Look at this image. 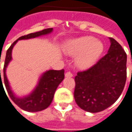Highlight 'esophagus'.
I'll list each match as a JSON object with an SVG mask.
<instances>
[{"label":"esophagus","mask_w":132,"mask_h":132,"mask_svg":"<svg viewBox=\"0 0 132 132\" xmlns=\"http://www.w3.org/2000/svg\"><path fill=\"white\" fill-rule=\"evenodd\" d=\"M65 77L66 78H72L73 74L70 72V71H67L66 73H65Z\"/></svg>","instance_id":"obj_1"}]
</instances>
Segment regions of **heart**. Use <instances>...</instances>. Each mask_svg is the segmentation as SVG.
<instances>
[{
  "label": "heart",
  "mask_w": 132,
  "mask_h": 132,
  "mask_svg": "<svg viewBox=\"0 0 132 132\" xmlns=\"http://www.w3.org/2000/svg\"><path fill=\"white\" fill-rule=\"evenodd\" d=\"M104 50L101 41L94 37L86 36L71 40L65 48V52L71 56H76L75 62L80 69L92 66Z\"/></svg>",
  "instance_id": "obj_1"
}]
</instances>
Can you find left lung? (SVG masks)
I'll return each instance as SVG.
<instances>
[{"label":"left lung","instance_id":"8db88e82","mask_svg":"<svg viewBox=\"0 0 132 132\" xmlns=\"http://www.w3.org/2000/svg\"><path fill=\"white\" fill-rule=\"evenodd\" d=\"M107 54L75 78L74 98L81 109L98 113L116 102L126 81L127 54L115 39L109 38Z\"/></svg>","mask_w":132,"mask_h":132}]
</instances>
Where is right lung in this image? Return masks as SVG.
Listing matches in <instances>:
<instances>
[{
    "mask_svg": "<svg viewBox=\"0 0 132 132\" xmlns=\"http://www.w3.org/2000/svg\"><path fill=\"white\" fill-rule=\"evenodd\" d=\"M53 28H48V29H43L42 31L29 34L26 36L20 37L11 44L8 51H6L5 65L3 69L5 87L12 101L21 109L26 111H41L42 110L46 109L51 104L53 101L54 92L56 91V88L63 80L65 77L64 75L65 71L64 69L59 71L50 69L46 71L45 72L42 73V75L40 76L36 86L30 93L27 95L19 96L12 90L6 73V68L8 67L10 62L12 61V51L19 40H29L40 36H43L50 34L53 32ZM0 81L1 83L3 84L2 79H1Z\"/></svg>",
    "mask_w": 132,
    "mask_h": 132,
    "instance_id": "add662e5",
    "label": "right lung"
}]
</instances>
